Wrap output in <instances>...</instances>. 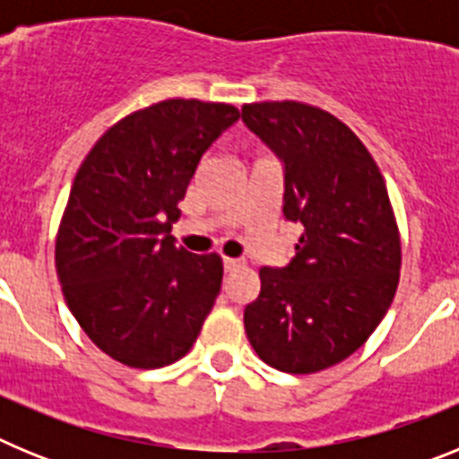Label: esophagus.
Returning <instances> with one entry per match:
<instances>
[{
	"instance_id": "esophagus-1",
	"label": "esophagus",
	"mask_w": 459,
	"mask_h": 459,
	"mask_svg": "<svg viewBox=\"0 0 459 459\" xmlns=\"http://www.w3.org/2000/svg\"><path fill=\"white\" fill-rule=\"evenodd\" d=\"M222 264H225V271H227V273H232V271L243 269V262H241V259L225 257V259H222Z\"/></svg>"
}]
</instances>
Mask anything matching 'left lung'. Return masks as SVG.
<instances>
[{"instance_id": "obj_1", "label": "left lung", "mask_w": 459, "mask_h": 459, "mask_svg": "<svg viewBox=\"0 0 459 459\" xmlns=\"http://www.w3.org/2000/svg\"><path fill=\"white\" fill-rule=\"evenodd\" d=\"M241 117L285 163L282 211L303 225L290 264L259 269L246 333L271 368L312 375L363 347L388 312L400 230L375 158L338 117L299 100L246 103Z\"/></svg>"}]
</instances>
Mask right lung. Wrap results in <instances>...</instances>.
I'll return each mask as SVG.
<instances>
[{
    "label": "right lung",
    "mask_w": 459,
    "mask_h": 459,
    "mask_svg": "<svg viewBox=\"0 0 459 459\" xmlns=\"http://www.w3.org/2000/svg\"><path fill=\"white\" fill-rule=\"evenodd\" d=\"M237 119L230 103L160 100L109 126L75 174L56 275L80 328L124 366L188 354L221 294V255L177 248L169 230L200 158Z\"/></svg>",
    "instance_id": "add662e5"
}]
</instances>
